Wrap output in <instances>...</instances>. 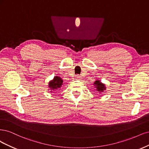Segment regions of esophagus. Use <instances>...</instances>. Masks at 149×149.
<instances>
[{
    "label": "esophagus",
    "mask_w": 149,
    "mask_h": 149,
    "mask_svg": "<svg viewBox=\"0 0 149 149\" xmlns=\"http://www.w3.org/2000/svg\"><path fill=\"white\" fill-rule=\"evenodd\" d=\"M75 79H77V80H79L81 79V77L79 75H76L75 76Z\"/></svg>",
    "instance_id": "esophagus-1"
}]
</instances>
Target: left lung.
Returning <instances> with one entry per match:
<instances>
[{
  "label": "left lung",
  "instance_id": "1",
  "mask_svg": "<svg viewBox=\"0 0 149 149\" xmlns=\"http://www.w3.org/2000/svg\"><path fill=\"white\" fill-rule=\"evenodd\" d=\"M94 85H95L96 88H97V90L100 92H103V90L105 89V87H104V84L101 83L99 80L95 81V83H94Z\"/></svg>",
  "mask_w": 149,
  "mask_h": 149
}]
</instances>
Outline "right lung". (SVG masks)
Wrapping results in <instances>:
<instances>
[{
  "label": "right lung",
  "mask_w": 149,
  "mask_h": 149,
  "mask_svg": "<svg viewBox=\"0 0 149 149\" xmlns=\"http://www.w3.org/2000/svg\"><path fill=\"white\" fill-rule=\"evenodd\" d=\"M62 84H63V80L59 77L56 76L54 78L53 80H52L49 83V87L51 90H56L57 88H59L62 86Z\"/></svg>",
  "instance_id": "right-lung-1"
}]
</instances>
